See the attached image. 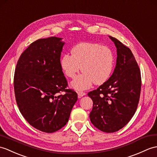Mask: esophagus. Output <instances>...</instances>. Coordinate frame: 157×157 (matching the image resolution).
<instances>
[{
	"label": "esophagus",
	"mask_w": 157,
	"mask_h": 157,
	"mask_svg": "<svg viewBox=\"0 0 157 157\" xmlns=\"http://www.w3.org/2000/svg\"><path fill=\"white\" fill-rule=\"evenodd\" d=\"M86 95V93L83 92H78V96L79 98H81L82 97H83V96Z\"/></svg>",
	"instance_id": "1"
}]
</instances>
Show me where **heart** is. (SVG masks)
I'll return each mask as SVG.
<instances>
[{
	"label": "heart",
	"instance_id": "1",
	"mask_svg": "<svg viewBox=\"0 0 157 157\" xmlns=\"http://www.w3.org/2000/svg\"><path fill=\"white\" fill-rule=\"evenodd\" d=\"M65 53L61 59V65L67 77L75 78L71 83L77 90L88 89L93 83L101 84L110 78L114 65V54L110 47L100 43H82Z\"/></svg>",
	"mask_w": 157,
	"mask_h": 157
}]
</instances>
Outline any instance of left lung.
<instances>
[{
  "instance_id": "obj_1",
  "label": "left lung",
  "mask_w": 157,
  "mask_h": 157,
  "mask_svg": "<svg viewBox=\"0 0 157 157\" xmlns=\"http://www.w3.org/2000/svg\"><path fill=\"white\" fill-rule=\"evenodd\" d=\"M114 43L117 59L114 71L106 82L87 94L93 101L90 118L104 132H114L126 126L135 113L139 101L141 75L131 50L117 39Z\"/></svg>"
}]
</instances>
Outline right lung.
I'll use <instances>...</instances> for the list:
<instances>
[{"mask_svg": "<svg viewBox=\"0 0 157 157\" xmlns=\"http://www.w3.org/2000/svg\"><path fill=\"white\" fill-rule=\"evenodd\" d=\"M61 39L52 37L32 43L21 55L14 72V94L21 114L32 126L47 133L66 124L78 100L77 93L66 89L60 62L65 44Z\"/></svg>", "mask_w": 157, "mask_h": 157, "instance_id": "add662e5", "label": "right lung"}]
</instances>
